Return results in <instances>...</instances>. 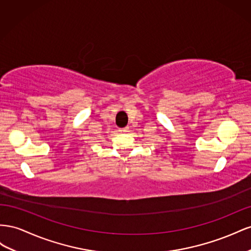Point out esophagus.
<instances>
[{
  "label": "esophagus",
  "mask_w": 251,
  "mask_h": 251,
  "mask_svg": "<svg viewBox=\"0 0 251 251\" xmlns=\"http://www.w3.org/2000/svg\"><path fill=\"white\" fill-rule=\"evenodd\" d=\"M119 131H120V132H123V133H126V132L129 131V128H128V127H125V128H121V129H120Z\"/></svg>",
  "instance_id": "34e87169"
}]
</instances>
